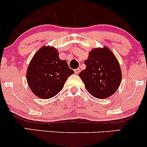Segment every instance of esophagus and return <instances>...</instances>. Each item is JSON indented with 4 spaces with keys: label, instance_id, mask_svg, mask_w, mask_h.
<instances>
[{
    "label": "esophagus",
    "instance_id": "34e87169",
    "mask_svg": "<svg viewBox=\"0 0 147 147\" xmlns=\"http://www.w3.org/2000/svg\"><path fill=\"white\" fill-rule=\"evenodd\" d=\"M80 71H81V70L79 68H77V69H75V74H79V72H80Z\"/></svg>",
    "mask_w": 147,
    "mask_h": 147
}]
</instances>
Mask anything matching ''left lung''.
<instances>
[{
  "mask_svg": "<svg viewBox=\"0 0 147 147\" xmlns=\"http://www.w3.org/2000/svg\"><path fill=\"white\" fill-rule=\"evenodd\" d=\"M86 67L79 76L93 97L105 99L117 91L122 81L119 61L107 47L92 49L84 61Z\"/></svg>",
  "mask_w": 147,
  "mask_h": 147,
  "instance_id": "8db88e82",
  "label": "left lung"
}]
</instances>
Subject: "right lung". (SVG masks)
I'll return each instance as SVG.
<instances>
[{
    "instance_id": "add662e5",
    "label": "right lung",
    "mask_w": 147,
    "mask_h": 147,
    "mask_svg": "<svg viewBox=\"0 0 147 147\" xmlns=\"http://www.w3.org/2000/svg\"><path fill=\"white\" fill-rule=\"evenodd\" d=\"M73 73L66 61L60 59L56 48L44 45L30 61L26 79L32 92L39 98L46 99L57 95Z\"/></svg>"
}]
</instances>
